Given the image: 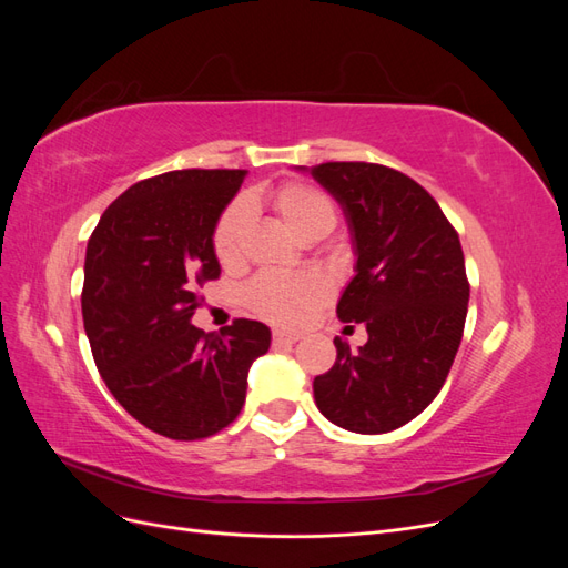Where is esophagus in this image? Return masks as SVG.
<instances>
[{
	"instance_id": "1",
	"label": "esophagus",
	"mask_w": 568,
	"mask_h": 568,
	"mask_svg": "<svg viewBox=\"0 0 568 568\" xmlns=\"http://www.w3.org/2000/svg\"><path fill=\"white\" fill-rule=\"evenodd\" d=\"M301 336L298 334H291V332H282V329H274L272 332V343L274 346H291V343H296Z\"/></svg>"
}]
</instances>
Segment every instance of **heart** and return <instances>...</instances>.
Returning a JSON list of instances; mask_svg holds the SVG:
<instances>
[{"instance_id":"b5f03b06","label":"heart","mask_w":568,"mask_h":568,"mask_svg":"<svg viewBox=\"0 0 568 568\" xmlns=\"http://www.w3.org/2000/svg\"><path fill=\"white\" fill-rule=\"evenodd\" d=\"M272 209L277 211L286 230L301 242L324 239L336 225V205L322 189L303 182H288L272 194ZM246 227V205L232 203L222 213L213 234L217 261L232 267L242 257V239ZM332 294V284L320 274H261L246 291V305L255 315L274 324H298L305 315Z\"/></svg>"}]
</instances>
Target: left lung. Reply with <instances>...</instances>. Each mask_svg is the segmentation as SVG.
Listing matches in <instances>:
<instances>
[{
	"label": "left lung",
	"instance_id": "obj_1",
	"mask_svg": "<svg viewBox=\"0 0 568 568\" xmlns=\"http://www.w3.org/2000/svg\"><path fill=\"white\" fill-rule=\"evenodd\" d=\"M311 173L346 215L355 274L336 315L367 343L334 338V367L315 376L322 415L355 434L415 419L443 388L464 332L469 282L459 236L422 184L376 163H322Z\"/></svg>",
	"mask_w": 568,
	"mask_h": 568
}]
</instances>
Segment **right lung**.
<instances>
[{"instance_id":"obj_1","label":"right lung","mask_w":568,"mask_h":568,"mask_svg":"<svg viewBox=\"0 0 568 568\" xmlns=\"http://www.w3.org/2000/svg\"><path fill=\"white\" fill-rule=\"evenodd\" d=\"M246 170H173L132 184L88 242L82 320L101 379L130 415L173 440L222 432L267 353L263 322L192 324L196 288L220 277L215 225Z\"/></svg>"}]
</instances>
